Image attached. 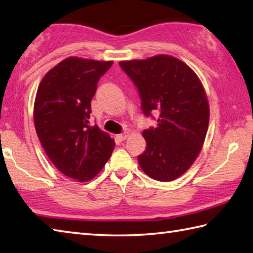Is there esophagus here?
I'll return each mask as SVG.
<instances>
[{
    "instance_id": "esophagus-1",
    "label": "esophagus",
    "mask_w": 253,
    "mask_h": 253,
    "mask_svg": "<svg viewBox=\"0 0 253 253\" xmlns=\"http://www.w3.org/2000/svg\"><path fill=\"white\" fill-rule=\"evenodd\" d=\"M128 137V132L127 131H125V132H123V134H119V135H117V138L121 140V142H123V140H125L126 138Z\"/></svg>"
}]
</instances>
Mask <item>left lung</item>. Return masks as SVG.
<instances>
[{"mask_svg": "<svg viewBox=\"0 0 253 253\" xmlns=\"http://www.w3.org/2000/svg\"><path fill=\"white\" fill-rule=\"evenodd\" d=\"M119 66L138 89L145 116L158 114L157 127L143 131L140 168L156 181L176 179L193 164L207 136L210 108L202 84L190 67L166 54Z\"/></svg>", "mask_w": 253, "mask_h": 253, "instance_id": "left-lung-1", "label": "left lung"}]
</instances>
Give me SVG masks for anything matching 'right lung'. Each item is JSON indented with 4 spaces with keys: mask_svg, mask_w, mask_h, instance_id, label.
Masks as SVG:
<instances>
[{
    "mask_svg": "<svg viewBox=\"0 0 253 253\" xmlns=\"http://www.w3.org/2000/svg\"><path fill=\"white\" fill-rule=\"evenodd\" d=\"M111 65L67 58L43 77L37 91L33 117L42 147L60 172L79 182L95 177L115 147L108 134L88 125L98 81Z\"/></svg>",
    "mask_w": 253,
    "mask_h": 253,
    "instance_id": "right-lung-1",
    "label": "right lung"
}]
</instances>
